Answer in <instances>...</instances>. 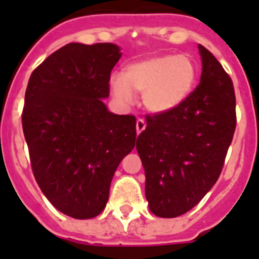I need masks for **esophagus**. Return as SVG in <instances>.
Segmentation results:
<instances>
[{
  "label": "esophagus",
  "mask_w": 259,
  "mask_h": 259,
  "mask_svg": "<svg viewBox=\"0 0 259 259\" xmlns=\"http://www.w3.org/2000/svg\"><path fill=\"white\" fill-rule=\"evenodd\" d=\"M146 127V122L142 119V118H138L137 122H136V129H137V134H140L142 130Z\"/></svg>",
  "instance_id": "obj_1"
}]
</instances>
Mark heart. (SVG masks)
Listing matches in <instances>:
<instances>
[{
    "instance_id": "1",
    "label": "heart",
    "mask_w": 259,
    "mask_h": 259,
    "mask_svg": "<svg viewBox=\"0 0 259 259\" xmlns=\"http://www.w3.org/2000/svg\"><path fill=\"white\" fill-rule=\"evenodd\" d=\"M197 71L185 55H162L130 64L125 76L113 75L110 86L123 105L134 101V91L144 94V105L153 113L176 109L192 93Z\"/></svg>"
}]
</instances>
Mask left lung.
<instances>
[{"instance_id":"1","label":"left lung","mask_w":259,"mask_h":259,"mask_svg":"<svg viewBox=\"0 0 259 259\" xmlns=\"http://www.w3.org/2000/svg\"><path fill=\"white\" fill-rule=\"evenodd\" d=\"M200 83L176 109L146 115L137 138L145 196L160 218L188 212L221 176L237 126L233 80L199 44Z\"/></svg>"}]
</instances>
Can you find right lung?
Masks as SVG:
<instances>
[{
    "label": "right lung",
    "mask_w": 259,
    "mask_h": 259,
    "mask_svg": "<svg viewBox=\"0 0 259 259\" xmlns=\"http://www.w3.org/2000/svg\"><path fill=\"white\" fill-rule=\"evenodd\" d=\"M110 42H70L32 72L22 130L33 176L55 208L75 219L103 211L119 162L136 145V117L110 113Z\"/></svg>",
    "instance_id": "add662e5"
}]
</instances>
